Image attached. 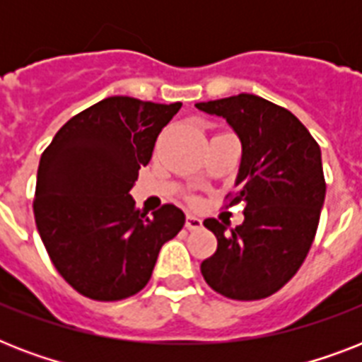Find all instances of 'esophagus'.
I'll use <instances>...</instances> for the list:
<instances>
[{
    "label": "esophagus",
    "instance_id": "obj_1",
    "mask_svg": "<svg viewBox=\"0 0 362 362\" xmlns=\"http://www.w3.org/2000/svg\"><path fill=\"white\" fill-rule=\"evenodd\" d=\"M186 227L189 229V231H197V229H201L203 227V221L199 220L197 216H187L186 218Z\"/></svg>",
    "mask_w": 362,
    "mask_h": 362
}]
</instances>
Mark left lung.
<instances>
[{
    "label": "left lung",
    "instance_id": "left-lung-1",
    "mask_svg": "<svg viewBox=\"0 0 362 362\" xmlns=\"http://www.w3.org/2000/svg\"><path fill=\"white\" fill-rule=\"evenodd\" d=\"M223 116L242 142L237 192L229 206L246 204L242 226L209 218L218 247L201 263V274L216 293L235 300H259L297 274L314 242L325 176L321 150L310 131L289 110L253 95L238 93L195 105Z\"/></svg>",
    "mask_w": 362,
    "mask_h": 362
}]
</instances>
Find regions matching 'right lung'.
Listing matches in <instances>:
<instances>
[{"mask_svg":"<svg viewBox=\"0 0 362 362\" xmlns=\"http://www.w3.org/2000/svg\"><path fill=\"white\" fill-rule=\"evenodd\" d=\"M182 103L115 95L73 116L42 152L37 231L62 278L93 300H122L146 286L184 212L163 204L152 218L129 195L139 169Z\"/></svg>","mask_w":362,"mask_h":362,"instance_id":"add662e5","label":"right lung"}]
</instances>
